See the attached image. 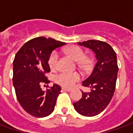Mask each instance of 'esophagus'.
<instances>
[{"mask_svg":"<svg viewBox=\"0 0 133 133\" xmlns=\"http://www.w3.org/2000/svg\"><path fill=\"white\" fill-rule=\"evenodd\" d=\"M62 90L63 91H68V92H70L71 89H70V88H62Z\"/></svg>","mask_w":133,"mask_h":133,"instance_id":"obj_1","label":"esophagus"}]
</instances>
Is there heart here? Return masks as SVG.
<instances>
[{
    "mask_svg": "<svg viewBox=\"0 0 133 133\" xmlns=\"http://www.w3.org/2000/svg\"><path fill=\"white\" fill-rule=\"evenodd\" d=\"M64 52L65 54L69 55L75 61H78L79 66L84 69H88L91 67L92 64V61L89 58L85 57V54L84 50L80 47L77 45H72L64 49ZM58 55L57 52L53 51L50 54L48 58V65L52 70L56 69L58 64ZM81 75L77 72H61L58 74L55 81L59 85L64 88H71L81 80Z\"/></svg>",
    "mask_w": 133,
    "mask_h": 133,
    "instance_id": "obj_1",
    "label": "heart"
}]
</instances>
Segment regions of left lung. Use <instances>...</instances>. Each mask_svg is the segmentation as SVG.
<instances>
[{
	"label": "left lung",
	"mask_w": 133,
	"mask_h": 133,
	"mask_svg": "<svg viewBox=\"0 0 133 133\" xmlns=\"http://www.w3.org/2000/svg\"><path fill=\"white\" fill-rule=\"evenodd\" d=\"M78 44L92 50L98 62L91 75L83 82L90 92L82 91V98L73 106L79 114L92 117L103 112L113 96L118 72L117 56L113 48L103 41L89 40Z\"/></svg>",
	"instance_id": "8db88e82"
}]
</instances>
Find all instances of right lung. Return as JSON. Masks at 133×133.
Returning a JSON list of instances; mask_svg holds the SVG:
<instances>
[{"mask_svg":"<svg viewBox=\"0 0 133 133\" xmlns=\"http://www.w3.org/2000/svg\"><path fill=\"white\" fill-rule=\"evenodd\" d=\"M65 43L38 37L28 41L16 53L13 61V86L17 99L25 111L36 117L49 115L55 108L61 88L57 84L43 91L41 85L50 81L48 58L54 49Z\"/></svg>","mask_w":133,"mask_h":133,"instance_id":"right-lung-1","label":"right lung"}]
</instances>
